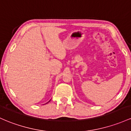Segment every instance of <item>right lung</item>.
<instances>
[{"mask_svg": "<svg viewBox=\"0 0 131 131\" xmlns=\"http://www.w3.org/2000/svg\"><path fill=\"white\" fill-rule=\"evenodd\" d=\"M49 101H48V102H49Z\"/></svg>", "mask_w": 131, "mask_h": 131, "instance_id": "obj_1", "label": "right lung"}]
</instances>
